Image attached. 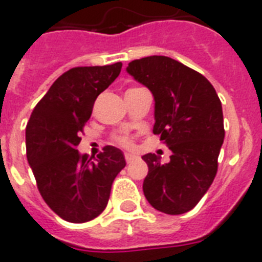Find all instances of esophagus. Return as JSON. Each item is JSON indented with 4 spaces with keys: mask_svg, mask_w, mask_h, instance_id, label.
<instances>
[{
    "mask_svg": "<svg viewBox=\"0 0 262 262\" xmlns=\"http://www.w3.org/2000/svg\"><path fill=\"white\" fill-rule=\"evenodd\" d=\"M134 159H136V156H133V154H129V153L125 154V161H126V163L133 162Z\"/></svg>",
    "mask_w": 262,
    "mask_h": 262,
    "instance_id": "1",
    "label": "esophagus"
}]
</instances>
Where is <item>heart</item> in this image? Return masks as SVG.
I'll return each instance as SVG.
<instances>
[{
	"mask_svg": "<svg viewBox=\"0 0 262 262\" xmlns=\"http://www.w3.org/2000/svg\"><path fill=\"white\" fill-rule=\"evenodd\" d=\"M130 90H136V88H130ZM113 141L122 147H132V145H133V140L129 137L128 134L124 133L115 134V136H113Z\"/></svg>",
	"mask_w": 262,
	"mask_h": 262,
	"instance_id": "obj_1",
	"label": "heart"
}]
</instances>
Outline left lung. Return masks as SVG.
I'll return each instance as SVG.
<instances>
[{
    "label": "left lung",
    "instance_id": "obj_1",
    "mask_svg": "<svg viewBox=\"0 0 262 262\" xmlns=\"http://www.w3.org/2000/svg\"><path fill=\"white\" fill-rule=\"evenodd\" d=\"M126 71L154 95L153 133L172 151L167 163L156 154L142 157L149 167L145 196L163 213L188 212L217 172L226 133L219 96L203 75L169 56L136 59Z\"/></svg>",
    "mask_w": 262,
    "mask_h": 262
}]
</instances>
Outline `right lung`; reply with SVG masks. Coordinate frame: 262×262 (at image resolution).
Returning a JSON list of instances; mask_svg holds the SVG:
<instances>
[{
	"label": "right lung",
	"instance_id": "obj_1",
	"mask_svg": "<svg viewBox=\"0 0 262 262\" xmlns=\"http://www.w3.org/2000/svg\"><path fill=\"white\" fill-rule=\"evenodd\" d=\"M122 63L75 67L54 81L26 126V156L43 200L56 215L85 223L105 210L112 183L125 167L121 150L104 146L80 156V134L93 104L121 72Z\"/></svg>",
	"mask_w": 262,
	"mask_h": 262
}]
</instances>
